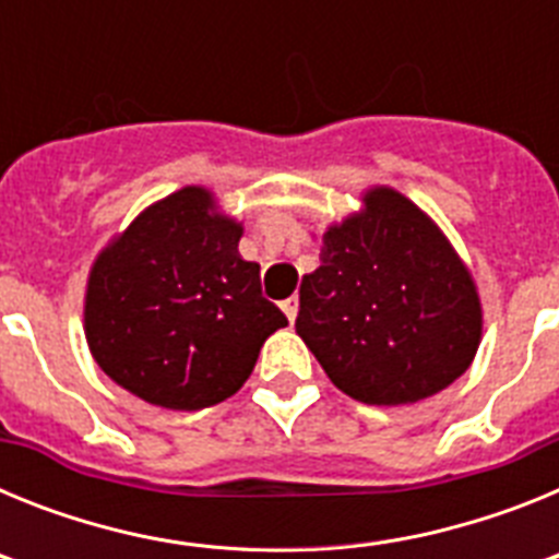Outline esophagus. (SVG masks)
Returning <instances> with one entry per match:
<instances>
[{"label":"esophagus","mask_w":559,"mask_h":559,"mask_svg":"<svg viewBox=\"0 0 559 559\" xmlns=\"http://www.w3.org/2000/svg\"><path fill=\"white\" fill-rule=\"evenodd\" d=\"M283 313L288 316V322L294 324L296 313H299V299H296V296H288V299H285V302H283Z\"/></svg>","instance_id":"obj_1"}]
</instances>
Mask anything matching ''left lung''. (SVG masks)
<instances>
[{"instance_id": "left-lung-1", "label": "left lung", "mask_w": 559, "mask_h": 559, "mask_svg": "<svg viewBox=\"0 0 559 559\" xmlns=\"http://www.w3.org/2000/svg\"><path fill=\"white\" fill-rule=\"evenodd\" d=\"M296 333L328 378L369 406H406L464 374L481 341V302L451 240L392 187L322 235L302 276Z\"/></svg>"}]
</instances>
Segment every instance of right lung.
Listing matches in <instances>:
<instances>
[{"label":"right lung","mask_w":559,"mask_h":559,"mask_svg":"<svg viewBox=\"0 0 559 559\" xmlns=\"http://www.w3.org/2000/svg\"><path fill=\"white\" fill-rule=\"evenodd\" d=\"M243 226L185 187L140 212L88 271L83 328L103 372L151 406L199 412L249 380L288 324L240 257Z\"/></svg>","instance_id":"right-lung-1"}]
</instances>
